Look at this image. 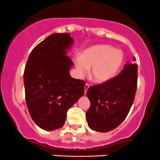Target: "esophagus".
<instances>
[{
  "label": "esophagus",
  "instance_id": "34e87169",
  "mask_svg": "<svg viewBox=\"0 0 160 160\" xmlns=\"http://www.w3.org/2000/svg\"><path fill=\"white\" fill-rule=\"evenodd\" d=\"M88 88H89V85H88V83H86V85H85V94H86L87 90L88 89Z\"/></svg>",
  "mask_w": 160,
  "mask_h": 160
}]
</instances>
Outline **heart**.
I'll list each match as a JSON object with an SVG mask.
<instances>
[{"label":"heart","mask_w":160,"mask_h":160,"mask_svg":"<svg viewBox=\"0 0 160 160\" xmlns=\"http://www.w3.org/2000/svg\"><path fill=\"white\" fill-rule=\"evenodd\" d=\"M122 62V52L108 45L93 46L85 50L80 58L74 59L79 76L83 75L91 68V78L99 83L114 78Z\"/></svg>","instance_id":"heart-1"}]
</instances>
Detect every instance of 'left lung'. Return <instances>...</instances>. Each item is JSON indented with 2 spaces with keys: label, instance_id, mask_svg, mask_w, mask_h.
Here are the masks:
<instances>
[{
  "label": "left lung",
  "instance_id": "obj_1",
  "mask_svg": "<svg viewBox=\"0 0 160 160\" xmlns=\"http://www.w3.org/2000/svg\"><path fill=\"white\" fill-rule=\"evenodd\" d=\"M136 58L127 62L118 75L102 84L90 86L87 97L91 106L86 113L90 128L108 132L116 128L128 115L137 87Z\"/></svg>",
  "mask_w": 160,
  "mask_h": 160
}]
</instances>
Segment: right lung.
<instances>
[{
    "instance_id": "add662e5",
    "label": "right lung",
    "mask_w": 160,
    "mask_h": 160,
    "mask_svg": "<svg viewBox=\"0 0 160 160\" xmlns=\"http://www.w3.org/2000/svg\"><path fill=\"white\" fill-rule=\"evenodd\" d=\"M72 43L69 33L52 34L33 48L26 62V106L32 120L43 130L61 128L68 109L84 94L85 82L69 74L74 63L66 53Z\"/></svg>"
}]
</instances>
